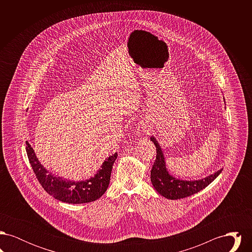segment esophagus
Here are the masks:
<instances>
[{"instance_id":"1","label":"esophagus","mask_w":252,"mask_h":252,"mask_svg":"<svg viewBox=\"0 0 252 252\" xmlns=\"http://www.w3.org/2000/svg\"><path fill=\"white\" fill-rule=\"evenodd\" d=\"M153 129V126L150 124V123H144V125L142 126V130L144 133H145L146 135H148L150 132L152 131Z\"/></svg>"}]
</instances>
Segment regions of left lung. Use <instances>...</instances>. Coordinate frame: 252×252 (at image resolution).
<instances>
[{
	"mask_svg": "<svg viewBox=\"0 0 252 252\" xmlns=\"http://www.w3.org/2000/svg\"><path fill=\"white\" fill-rule=\"evenodd\" d=\"M150 140L155 144L157 150L156 160L150 175L151 182L157 192L167 199L175 200L184 198L193 193L200 192L216 180L223 170V168H221L214 174L200 180H186L178 179L169 173L166 168V161L162 148L157 141L156 138L151 136Z\"/></svg>",
	"mask_w": 252,
	"mask_h": 252,
	"instance_id": "obj_1",
	"label": "left lung"
}]
</instances>
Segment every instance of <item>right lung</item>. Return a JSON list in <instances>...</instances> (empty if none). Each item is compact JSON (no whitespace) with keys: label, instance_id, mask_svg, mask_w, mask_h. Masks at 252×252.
Listing matches in <instances>:
<instances>
[{"label":"right lung","instance_id":"add662e5","mask_svg":"<svg viewBox=\"0 0 252 252\" xmlns=\"http://www.w3.org/2000/svg\"><path fill=\"white\" fill-rule=\"evenodd\" d=\"M25 149L36 179L43 189L54 198L69 204L89 203L100 198L108 189L112 166L117 158V153L107 157L95 175L90 179L70 180L56 176L44 167L27 141Z\"/></svg>","mask_w":252,"mask_h":252}]
</instances>
